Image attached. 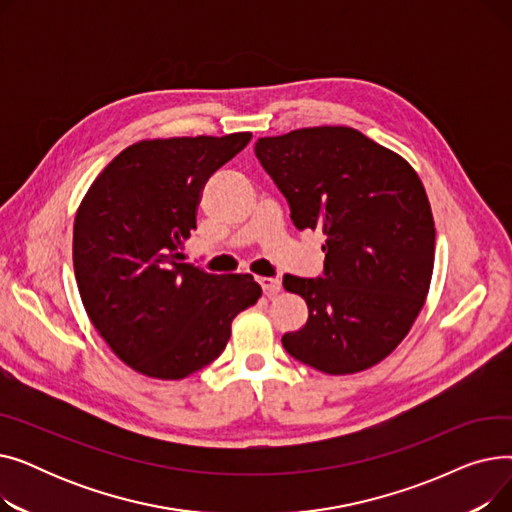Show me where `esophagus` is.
Wrapping results in <instances>:
<instances>
[{
	"instance_id": "obj_1",
	"label": "esophagus",
	"mask_w": 512,
	"mask_h": 512,
	"mask_svg": "<svg viewBox=\"0 0 512 512\" xmlns=\"http://www.w3.org/2000/svg\"><path fill=\"white\" fill-rule=\"evenodd\" d=\"M257 282H259V286L263 288V292L267 294V297H276V294L280 292V288H282V282L278 280V278H257Z\"/></svg>"
}]
</instances>
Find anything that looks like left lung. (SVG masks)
I'll use <instances>...</instances> for the list:
<instances>
[{
    "label": "left lung",
    "instance_id": "1",
    "mask_svg": "<svg viewBox=\"0 0 512 512\" xmlns=\"http://www.w3.org/2000/svg\"><path fill=\"white\" fill-rule=\"evenodd\" d=\"M299 230L326 234L324 274H286L309 307L282 344L332 375L386 359L417 319L434 272L436 228L425 188L394 151L346 126L292 130L255 143Z\"/></svg>",
    "mask_w": 512,
    "mask_h": 512
}]
</instances>
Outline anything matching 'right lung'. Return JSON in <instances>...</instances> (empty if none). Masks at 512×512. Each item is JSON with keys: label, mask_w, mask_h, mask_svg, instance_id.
I'll list each match as a JSON object with an SVG mask.
<instances>
[{"label": "right lung", "mask_w": 512, "mask_h": 512, "mask_svg": "<svg viewBox=\"0 0 512 512\" xmlns=\"http://www.w3.org/2000/svg\"><path fill=\"white\" fill-rule=\"evenodd\" d=\"M251 132L141 141L91 184L74 220L72 259L95 330L134 371L182 380L218 359L232 319L261 297L251 274L182 263L209 176Z\"/></svg>", "instance_id": "add662e5"}]
</instances>
